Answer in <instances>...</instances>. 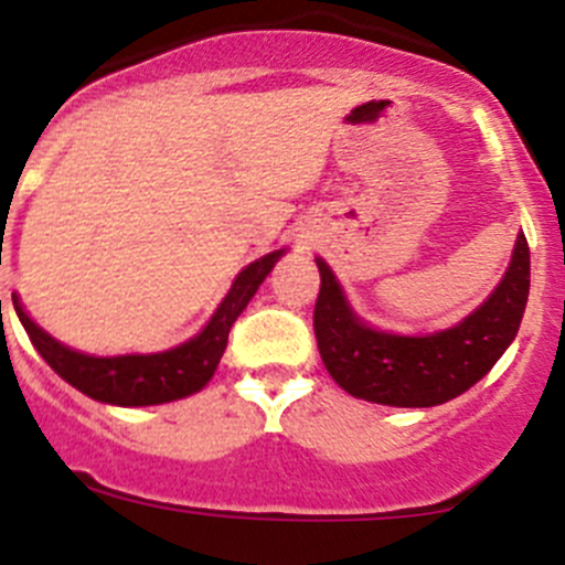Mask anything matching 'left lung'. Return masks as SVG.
Wrapping results in <instances>:
<instances>
[{"label":"left lung","instance_id":"left-lung-1","mask_svg":"<svg viewBox=\"0 0 565 565\" xmlns=\"http://www.w3.org/2000/svg\"><path fill=\"white\" fill-rule=\"evenodd\" d=\"M313 330L327 372L347 394L394 407H433L469 391L515 338L530 294V246L519 235L508 274L486 305L452 330L394 335L366 327L349 310L324 260Z\"/></svg>","mask_w":565,"mask_h":565}]
</instances>
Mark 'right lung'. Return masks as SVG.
<instances>
[{
  "mask_svg": "<svg viewBox=\"0 0 565 565\" xmlns=\"http://www.w3.org/2000/svg\"><path fill=\"white\" fill-rule=\"evenodd\" d=\"M279 255H282V249L249 263L235 277L233 288L224 297V302L218 305L213 319L207 321L205 330L193 335L191 341L158 354L94 358V354L74 352V349L63 347L55 338L46 335L38 324H32L30 316L19 308V302L13 305L26 335H30L32 347L41 352V358L68 385L83 391L90 399L107 402V405H163V402L182 399V396L196 394L199 388H205L207 380L216 372L224 349H227L230 327L235 324L241 310L255 297V291L260 288L263 279H266V274L274 268V263L279 260Z\"/></svg>",
  "mask_w": 565,
  "mask_h": 565,
  "instance_id": "obj_1",
  "label": "right lung"
}]
</instances>
